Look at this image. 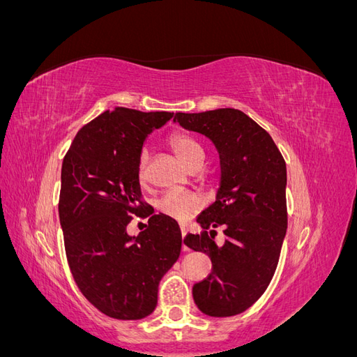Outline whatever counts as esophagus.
<instances>
[{
    "label": "esophagus",
    "instance_id": "34e87169",
    "mask_svg": "<svg viewBox=\"0 0 357 357\" xmlns=\"http://www.w3.org/2000/svg\"><path fill=\"white\" fill-rule=\"evenodd\" d=\"M180 231H181V238H185L186 234H188V229L185 228V226H181ZM183 250H188V247H186V245H183Z\"/></svg>",
    "mask_w": 357,
    "mask_h": 357
}]
</instances>
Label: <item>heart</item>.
<instances>
[{"label":"heart","mask_w":357,"mask_h":357,"mask_svg":"<svg viewBox=\"0 0 357 357\" xmlns=\"http://www.w3.org/2000/svg\"><path fill=\"white\" fill-rule=\"evenodd\" d=\"M169 146L177 153V156L188 164L189 167H195L204 160V149L195 138L189 134L177 132L169 137ZM147 164H149V152L142 150L138 158V178L144 181L147 178ZM204 205V201L197 193L181 189H171L158 202V208L168 218L186 222L193 218Z\"/></svg>","instance_id":"heart-1"}]
</instances>
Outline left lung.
Masks as SVG:
<instances>
[{
  "mask_svg": "<svg viewBox=\"0 0 357 357\" xmlns=\"http://www.w3.org/2000/svg\"><path fill=\"white\" fill-rule=\"evenodd\" d=\"M174 121L210 138L220 156L218 197L197 219L204 231L185 238L213 264L193 286V299L207 316L240 314L264 295L278 265L287 229L286 162L271 135L241 110L176 113ZM220 225L227 240L219 248L213 228Z\"/></svg>",
  "mask_w": 357,
  "mask_h": 357,
  "instance_id": "1",
  "label": "left lung"
}]
</instances>
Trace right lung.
Wrapping results in <instances>:
<instances>
[{
    "label": "right lung",
    "mask_w": 357,
    "mask_h": 357,
    "mask_svg": "<svg viewBox=\"0 0 357 357\" xmlns=\"http://www.w3.org/2000/svg\"><path fill=\"white\" fill-rule=\"evenodd\" d=\"M174 113L125 107L101 113L74 137L62 162L59 220L75 284L105 316L153 312L160 278L181 250L178 223L143 201L138 158L146 137ZM146 229L128 236L133 215Z\"/></svg>",
    "instance_id": "add662e5"
}]
</instances>
